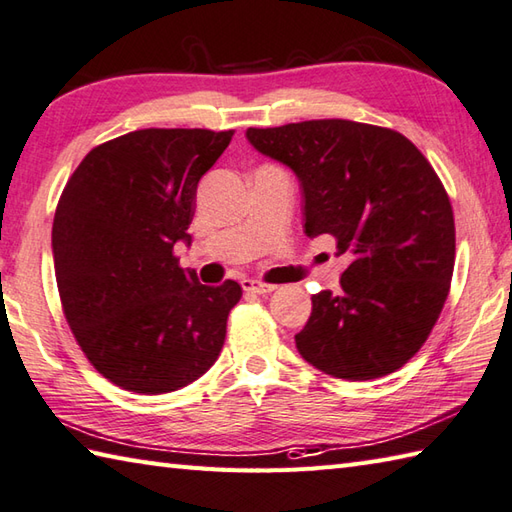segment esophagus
Wrapping results in <instances>:
<instances>
[{"label":"esophagus","instance_id":"obj_1","mask_svg":"<svg viewBox=\"0 0 512 512\" xmlns=\"http://www.w3.org/2000/svg\"><path fill=\"white\" fill-rule=\"evenodd\" d=\"M243 289H245V291H252V294H260V296H265V294H271V291L276 289V285L265 283V280L247 278V280H243Z\"/></svg>","mask_w":512,"mask_h":512}]
</instances>
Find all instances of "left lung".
<instances>
[{"label": "left lung", "mask_w": 512, "mask_h": 512, "mask_svg": "<svg viewBox=\"0 0 512 512\" xmlns=\"http://www.w3.org/2000/svg\"><path fill=\"white\" fill-rule=\"evenodd\" d=\"M247 139L296 172L307 236L331 234L351 256L338 294L311 296L300 356L360 382L404 367L440 318L455 267L453 207L433 165L404 134L347 119L249 128Z\"/></svg>", "instance_id": "8db88e82"}]
</instances>
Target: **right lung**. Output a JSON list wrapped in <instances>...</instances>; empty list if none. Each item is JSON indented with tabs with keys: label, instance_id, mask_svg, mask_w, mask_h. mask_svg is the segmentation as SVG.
<instances>
[{
	"label": "right lung",
	"instance_id": "add662e5",
	"mask_svg": "<svg viewBox=\"0 0 512 512\" xmlns=\"http://www.w3.org/2000/svg\"><path fill=\"white\" fill-rule=\"evenodd\" d=\"M234 130L148 128L92 148L59 196L52 256L61 309L83 356L125 391L194 382L223 349L236 280L201 285L187 241L196 187Z\"/></svg>",
	"mask_w": 512,
	"mask_h": 512
}]
</instances>
